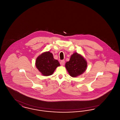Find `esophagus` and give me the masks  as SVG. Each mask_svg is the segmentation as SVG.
<instances>
[{
	"label": "esophagus",
	"instance_id": "esophagus-1",
	"mask_svg": "<svg viewBox=\"0 0 120 120\" xmlns=\"http://www.w3.org/2000/svg\"><path fill=\"white\" fill-rule=\"evenodd\" d=\"M60 64H61V65H62V66H63V65H64V64H65V61L64 60H61V61H60Z\"/></svg>",
	"mask_w": 120,
	"mask_h": 120
}]
</instances>
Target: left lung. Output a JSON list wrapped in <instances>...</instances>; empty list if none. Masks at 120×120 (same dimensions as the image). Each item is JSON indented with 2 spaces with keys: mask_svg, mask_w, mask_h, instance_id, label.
I'll use <instances>...</instances> for the list:
<instances>
[{
  "mask_svg": "<svg viewBox=\"0 0 120 120\" xmlns=\"http://www.w3.org/2000/svg\"><path fill=\"white\" fill-rule=\"evenodd\" d=\"M87 63L86 59L77 52L73 53L70 60L66 63L65 67L69 75L76 77L82 74L87 68Z\"/></svg>",
  "mask_w": 120,
  "mask_h": 120,
  "instance_id": "left-lung-1",
  "label": "left lung"
}]
</instances>
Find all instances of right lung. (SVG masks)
Returning a JSON list of instances; mask_svg holds the SVG:
<instances>
[{
	"label": "right lung",
	"instance_id": "1",
	"mask_svg": "<svg viewBox=\"0 0 120 120\" xmlns=\"http://www.w3.org/2000/svg\"><path fill=\"white\" fill-rule=\"evenodd\" d=\"M60 64L57 60L54 59L53 55L50 52L42 53L36 58L35 66L36 68L44 76H49L53 74Z\"/></svg>",
	"mask_w": 120,
	"mask_h": 120
}]
</instances>
